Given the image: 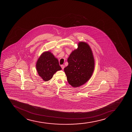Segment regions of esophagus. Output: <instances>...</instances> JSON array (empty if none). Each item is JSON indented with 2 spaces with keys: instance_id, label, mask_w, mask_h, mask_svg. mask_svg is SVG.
Instances as JSON below:
<instances>
[{
  "instance_id": "1",
  "label": "esophagus",
  "mask_w": 132,
  "mask_h": 132,
  "mask_svg": "<svg viewBox=\"0 0 132 132\" xmlns=\"http://www.w3.org/2000/svg\"><path fill=\"white\" fill-rule=\"evenodd\" d=\"M61 67H62V70H63L64 68H65V65H61Z\"/></svg>"
}]
</instances>
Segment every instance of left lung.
<instances>
[{
    "mask_svg": "<svg viewBox=\"0 0 132 132\" xmlns=\"http://www.w3.org/2000/svg\"><path fill=\"white\" fill-rule=\"evenodd\" d=\"M68 65L64 70L70 85L76 88L89 80L95 68L93 51L87 43L81 41L77 49L73 50L67 59Z\"/></svg>",
    "mask_w": 132,
    "mask_h": 132,
    "instance_id": "obj_1",
    "label": "left lung"
}]
</instances>
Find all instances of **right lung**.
I'll return each instance as SVG.
<instances>
[{
	"label": "right lung",
	"instance_id": "1",
	"mask_svg": "<svg viewBox=\"0 0 132 132\" xmlns=\"http://www.w3.org/2000/svg\"><path fill=\"white\" fill-rule=\"evenodd\" d=\"M36 69L39 75L45 81L51 80L56 72L62 70L58 59L50 51L44 52L39 56Z\"/></svg>",
	"mask_w": 132,
	"mask_h": 132
}]
</instances>
